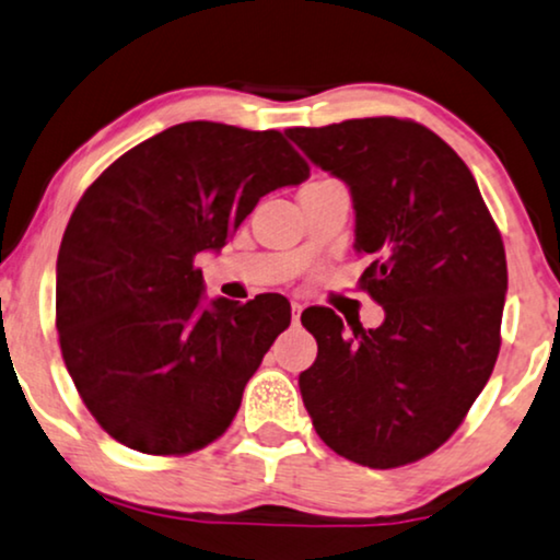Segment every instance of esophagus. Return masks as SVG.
Here are the masks:
<instances>
[{
    "label": "esophagus",
    "instance_id": "1",
    "mask_svg": "<svg viewBox=\"0 0 560 560\" xmlns=\"http://www.w3.org/2000/svg\"><path fill=\"white\" fill-rule=\"evenodd\" d=\"M302 304L300 302H292V323L300 325V317H302Z\"/></svg>",
    "mask_w": 560,
    "mask_h": 560
}]
</instances>
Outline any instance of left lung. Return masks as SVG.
<instances>
[{
    "mask_svg": "<svg viewBox=\"0 0 560 560\" xmlns=\"http://www.w3.org/2000/svg\"><path fill=\"white\" fill-rule=\"evenodd\" d=\"M350 186L358 284L382 304L376 330L302 312L317 361L300 374L317 435L369 468L415 464L460 428L502 346L506 258L499 228L460 155L399 117L287 132Z\"/></svg>",
    "mask_w": 560,
    "mask_h": 560,
    "instance_id": "left-lung-1",
    "label": "left lung"
}]
</instances>
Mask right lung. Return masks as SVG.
<instances>
[{
    "label": "right lung",
    "mask_w": 560,
    "mask_h": 560,
    "mask_svg": "<svg viewBox=\"0 0 560 560\" xmlns=\"http://www.w3.org/2000/svg\"><path fill=\"white\" fill-rule=\"evenodd\" d=\"M279 130L182 122L130 148L79 199L56 276V327L107 435L186 456L230 428L248 378L292 323L281 294L202 304L194 258L220 250L264 194L302 184Z\"/></svg>",
    "instance_id": "add662e5"
}]
</instances>
